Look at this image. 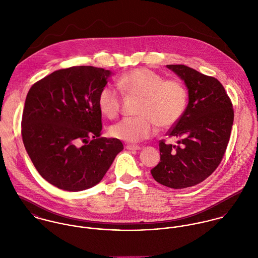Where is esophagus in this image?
I'll list each match as a JSON object with an SVG mask.
<instances>
[{"instance_id":"34e87169","label":"esophagus","mask_w":258,"mask_h":258,"mask_svg":"<svg viewBox=\"0 0 258 258\" xmlns=\"http://www.w3.org/2000/svg\"><path fill=\"white\" fill-rule=\"evenodd\" d=\"M126 149L130 150V151H137V150H141V147L137 146V145H126Z\"/></svg>"}]
</instances>
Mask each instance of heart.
<instances>
[{
  "instance_id": "1",
  "label": "heart",
  "mask_w": 258,
  "mask_h": 258,
  "mask_svg": "<svg viewBox=\"0 0 258 258\" xmlns=\"http://www.w3.org/2000/svg\"><path fill=\"white\" fill-rule=\"evenodd\" d=\"M121 90L141 97L137 117H126L110 127L116 139L138 143L152 137L161 127L175 125L183 116L187 104V90L178 80H166L164 76L146 68L135 69L122 75L118 81ZM121 94L113 85H105L98 95L100 111L115 118L121 108Z\"/></svg>"
}]
</instances>
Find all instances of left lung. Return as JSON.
<instances>
[{"instance_id": "left-lung-1", "label": "left lung", "mask_w": 258, "mask_h": 258, "mask_svg": "<svg viewBox=\"0 0 258 258\" xmlns=\"http://www.w3.org/2000/svg\"><path fill=\"white\" fill-rule=\"evenodd\" d=\"M187 88L188 103L169 131L178 145L160 141V162L151 170L155 181L172 188L202 183L218 168L233 124L231 101L221 82L184 64H168Z\"/></svg>"}]
</instances>
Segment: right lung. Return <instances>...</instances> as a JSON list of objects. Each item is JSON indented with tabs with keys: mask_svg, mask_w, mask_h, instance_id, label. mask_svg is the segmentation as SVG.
Segmentation results:
<instances>
[{
	"mask_svg": "<svg viewBox=\"0 0 258 258\" xmlns=\"http://www.w3.org/2000/svg\"><path fill=\"white\" fill-rule=\"evenodd\" d=\"M110 71L59 70L28 92L22 118L25 148L39 175L58 188L79 191L98 184L123 144L100 137V90Z\"/></svg>",
	"mask_w": 258,
	"mask_h": 258,
	"instance_id": "right-lung-1",
	"label": "right lung"
}]
</instances>
